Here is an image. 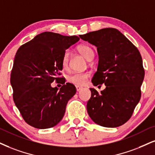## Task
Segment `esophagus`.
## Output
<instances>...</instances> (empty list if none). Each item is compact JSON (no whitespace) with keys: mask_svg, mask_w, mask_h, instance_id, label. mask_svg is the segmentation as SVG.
Here are the masks:
<instances>
[{"mask_svg":"<svg viewBox=\"0 0 155 155\" xmlns=\"http://www.w3.org/2000/svg\"><path fill=\"white\" fill-rule=\"evenodd\" d=\"M82 89H83V87H80V86H76V90H77L78 92H79V91H81V90H82Z\"/></svg>","mask_w":155,"mask_h":155,"instance_id":"1","label":"esophagus"}]
</instances>
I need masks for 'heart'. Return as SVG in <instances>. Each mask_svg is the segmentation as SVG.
Instances as JSON below:
<instances>
[{
    "mask_svg": "<svg viewBox=\"0 0 155 155\" xmlns=\"http://www.w3.org/2000/svg\"><path fill=\"white\" fill-rule=\"evenodd\" d=\"M78 51L85 57L87 60H92L94 56L93 49L86 45H81L78 47ZM70 60V51H64L62 58V65L64 68H68ZM90 77V73L87 72H74L68 77V81L70 83L75 85L76 86L84 85Z\"/></svg>",
    "mask_w": 155,
    "mask_h": 155,
    "instance_id": "heart-1",
    "label": "heart"
}]
</instances>
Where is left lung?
I'll return each mask as SVG.
<instances>
[{
    "mask_svg": "<svg viewBox=\"0 0 155 155\" xmlns=\"http://www.w3.org/2000/svg\"><path fill=\"white\" fill-rule=\"evenodd\" d=\"M80 37L97 47L98 65L93 85H106L101 93L90 88L87 114L102 127H120L131 118L141 98L144 70L140 52L116 28H102Z\"/></svg>",
    "mask_w": 155,
    "mask_h": 155,
    "instance_id": "1",
    "label": "left lung"
}]
</instances>
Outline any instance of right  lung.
<instances>
[{"mask_svg": "<svg viewBox=\"0 0 155 155\" xmlns=\"http://www.w3.org/2000/svg\"><path fill=\"white\" fill-rule=\"evenodd\" d=\"M78 36L45 31L19 47L11 74L13 101L23 118L37 129H49L62 119L76 88L67 83L60 90L51 83L62 70L64 51L78 42Z\"/></svg>", "mask_w": 155, "mask_h": 155, "instance_id": "add662e5", "label": "right lung"}]
</instances>
